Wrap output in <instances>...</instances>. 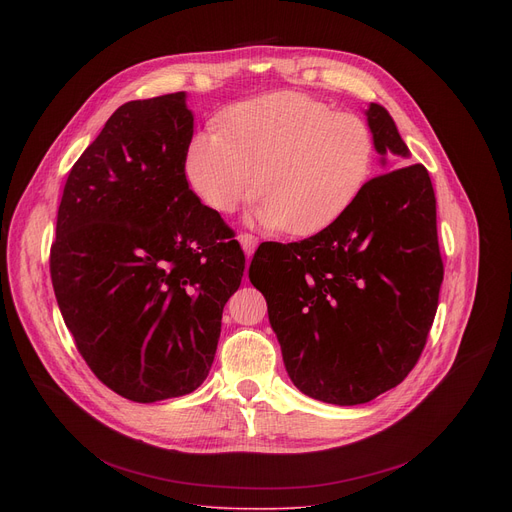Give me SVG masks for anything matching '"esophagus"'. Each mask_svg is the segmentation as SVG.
Listing matches in <instances>:
<instances>
[{
    "label": "esophagus",
    "instance_id": "34e87169",
    "mask_svg": "<svg viewBox=\"0 0 512 512\" xmlns=\"http://www.w3.org/2000/svg\"><path fill=\"white\" fill-rule=\"evenodd\" d=\"M238 240H240V245H242V249H245L247 255H253L257 245H259V238L255 234H249V232H242L238 236Z\"/></svg>",
    "mask_w": 512,
    "mask_h": 512
}]
</instances>
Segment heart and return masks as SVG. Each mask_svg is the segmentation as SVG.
<instances>
[{
    "instance_id": "b5f03b06",
    "label": "heart",
    "mask_w": 512,
    "mask_h": 512,
    "mask_svg": "<svg viewBox=\"0 0 512 512\" xmlns=\"http://www.w3.org/2000/svg\"><path fill=\"white\" fill-rule=\"evenodd\" d=\"M218 130L197 132L184 157L201 203L232 213L261 197L253 220L292 236L332 226L355 203L373 168L369 126L301 93H272L232 105Z\"/></svg>"
}]
</instances>
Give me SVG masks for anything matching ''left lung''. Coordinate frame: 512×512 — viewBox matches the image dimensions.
<instances>
[{
	"mask_svg": "<svg viewBox=\"0 0 512 512\" xmlns=\"http://www.w3.org/2000/svg\"><path fill=\"white\" fill-rule=\"evenodd\" d=\"M367 122L382 155H409L386 107L371 103ZM249 278L303 394L351 407L398 386L423 353L444 280L427 170L375 176L326 230L263 242Z\"/></svg>",
	"mask_w": 512,
	"mask_h": 512,
	"instance_id": "1",
	"label": "left lung"
}]
</instances>
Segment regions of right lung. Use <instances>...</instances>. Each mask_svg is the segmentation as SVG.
Masks as SVG:
<instances>
[{"instance_id":"add662e5","label":"right lung","mask_w":512,"mask_h":512,"mask_svg":"<svg viewBox=\"0 0 512 512\" xmlns=\"http://www.w3.org/2000/svg\"><path fill=\"white\" fill-rule=\"evenodd\" d=\"M184 93L120 105L72 166L49 251L53 292L97 380L134 402L197 390L245 253L188 188Z\"/></svg>"}]
</instances>
